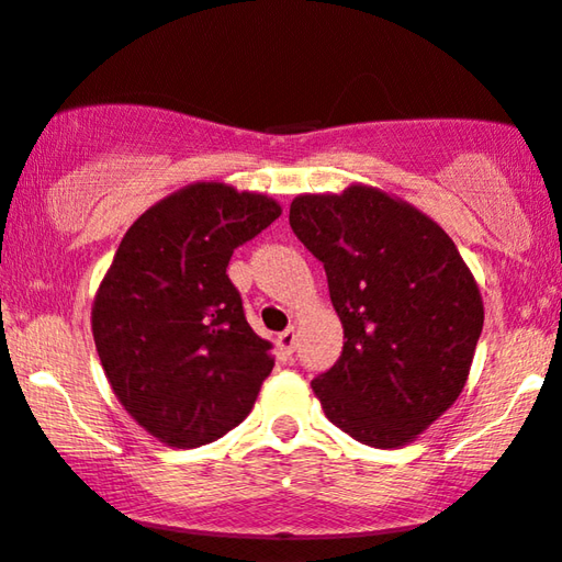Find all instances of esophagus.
Masks as SVG:
<instances>
[{"label": "esophagus", "instance_id": "34e87169", "mask_svg": "<svg viewBox=\"0 0 562 562\" xmlns=\"http://www.w3.org/2000/svg\"><path fill=\"white\" fill-rule=\"evenodd\" d=\"M274 344H277V349L282 351V355H293V351H295V328L290 326L282 334H277Z\"/></svg>", "mask_w": 562, "mask_h": 562}]
</instances>
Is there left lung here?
I'll return each instance as SVG.
<instances>
[{
	"instance_id": "8db88e82",
	"label": "left lung",
	"mask_w": 562,
	"mask_h": 562,
	"mask_svg": "<svg viewBox=\"0 0 562 562\" xmlns=\"http://www.w3.org/2000/svg\"><path fill=\"white\" fill-rule=\"evenodd\" d=\"M290 226L324 261L344 326L336 364L311 387L357 442H414L468 383L483 297L458 246L406 200L370 184L297 194Z\"/></svg>"
}]
</instances>
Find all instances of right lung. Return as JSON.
Returning a JSON list of instances; mask_svg holds the SVG:
<instances>
[{"label": "right lung", "mask_w": 562, "mask_h": 562, "mask_svg": "<svg viewBox=\"0 0 562 562\" xmlns=\"http://www.w3.org/2000/svg\"><path fill=\"white\" fill-rule=\"evenodd\" d=\"M261 192L194 182L148 207L120 241L92 303V336L120 406L167 447L241 424L274 368L226 267L280 218Z\"/></svg>", "instance_id": "add662e5"}]
</instances>
